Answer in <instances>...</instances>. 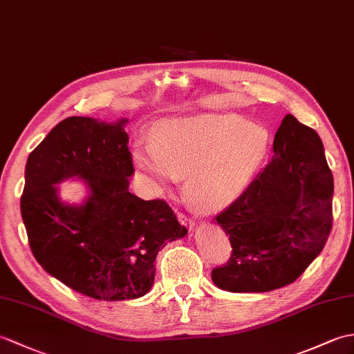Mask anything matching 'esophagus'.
Returning a JSON list of instances; mask_svg holds the SVG:
<instances>
[{
  "label": "esophagus",
  "instance_id": "34e87169",
  "mask_svg": "<svg viewBox=\"0 0 354 354\" xmlns=\"http://www.w3.org/2000/svg\"><path fill=\"white\" fill-rule=\"evenodd\" d=\"M176 216H178V220H179L180 225L187 226L188 229H193L194 223H193V220L190 217H187L185 214H183V212H176Z\"/></svg>",
  "mask_w": 354,
  "mask_h": 354
}]
</instances>
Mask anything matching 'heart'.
<instances>
[{
  "instance_id": "heart-1",
  "label": "heart",
  "mask_w": 354,
  "mask_h": 354,
  "mask_svg": "<svg viewBox=\"0 0 354 354\" xmlns=\"http://www.w3.org/2000/svg\"><path fill=\"white\" fill-rule=\"evenodd\" d=\"M268 129L236 116L169 118L153 128V142L137 138L133 161L160 194L185 178V194L202 212H218L240 197L264 164Z\"/></svg>"
}]
</instances>
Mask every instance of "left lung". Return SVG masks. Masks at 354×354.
<instances>
[{"label": "left lung", "mask_w": 354, "mask_h": 354, "mask_svg": "<svg viewBox=\"0 0 354 354\" xmlns=\"http://www.w3.org/2000/svg\"><path fill=\"white\" fill-rule=\"evenodd\" d=\"M273 152L248 190L216 217L232 245L227 264L211 273L220 290L267 292L292 283L330 234L333 176L322 138L286 114Z\"/></svg>", "instance_id": "1"}]
</instances>
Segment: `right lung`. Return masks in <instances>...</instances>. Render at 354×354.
Listing matches in <instances>:
<instances>
[{"mask_svg":"<svg viewBox=\"0 0 354 354\" xmlns=\"http://www.w3.org/2000/svg\"><path fill=\"white\" fill-rule=\"evenodd\" d=\"M127 123L62 120L30 153L21 197L39 264L69 288L105 301L149 292L158 252L188 232L166 202L129 193L134 167ZM69 178L86 187L80 204L61 201L58 185Z\"/></svg>","mask_w":354,"mask_h":354,"instance_id":"1","label":"right lung"}]
</instances>
